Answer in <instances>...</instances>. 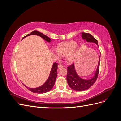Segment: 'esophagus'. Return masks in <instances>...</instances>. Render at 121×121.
<instances>
[{
	"instance_id": "esophagus-1",
	"label": "esophagus",
	"mask_w": 121,
	"mask_h": 121,
	"mask_svg": "<svg viewBox=\"0 0 121 121\" xmlns=\"http://www.w3.org/2000/svg\"><path fill=\"white\" fill-rule=\"evenodd\" d=\"M64 67V66L62 65H60H60H58V69H60V68H63Z\"/></svg>"
}]
</instances>
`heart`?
Returning a JSON list of instances; mask_svg holds the SVG:
<instances>
[{
	"label": "heart",
	"mask_w": 121,
	"mask_h": 121,
	"mask_svg": "<svg viewBox=\"0 0 121 121\" xmlns=\"http://www.w3.org/2000/svg\"><path fill=\"white\" fill-rule=\"evenodd\" d=\"M76 46V42L73 41L63 43L58 46L56 53L58 57L67 56V61L72 62L77 55Z\"/></svg>",
	"instance_id": "heart-1"
}]
</instances>
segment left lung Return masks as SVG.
<instances>
[{"mask_svg":"<svg viewBox=\"0 0 121 121\" xmlns=\"http://www.w3.org/2000/svg\"><path fill=\"white\" fill-rule=\"evenodd\" d=\"M82 37L83 39L86 40V41L94 42L98 46L97 40L90 34L83 32L82 33ZM100 58V56L95 74L93 77L90 80L82 79L77 74L74 67V64H72L68 67L67 80L68 85L72 89L76 91H84L88 89L93 85L98 76L99 71Z\"/></svg>","mask_w":121,"mask_h":121,"instance_id":"obj_1","label":"left lung"}]
</instances>
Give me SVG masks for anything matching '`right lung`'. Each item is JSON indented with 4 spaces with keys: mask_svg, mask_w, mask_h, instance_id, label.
I'll list each match as a JSON object with an SVG mask.
<instances>
[{
    "mask_svg": "<svg viewBox=\"0 0 121 121\" xmlns=\"http://www.w3.org/2000/svg\"><path fill=\"white\" fill-rule=\"evenodd\" d=\"M36 35L39 36L40 37L43 38L46 41H48L50 42L52 40L50 38H49L48 37H47L45 35L42 34V33H40L39 31H34L30 33V34H29L27 35H26L25 37H23L22 39H23L25 37H27L29 35ZM57 64L56 63H54L53 64L52 67L51 69L50 74L49 76L48 79L47 80V81L45 82V83L43 84V85L40 86L38 88H28L27 86L24 85L29 90L31 91V92L33 93H46L48 91H50L51 89L53 87L55 82H56V80L57 75Z\"/></svg>",
    "mask_w": 121,
    "mask_h": 121,
    "instance_id": "add662e5",
    "label": "right lung"
}]
</instances>
